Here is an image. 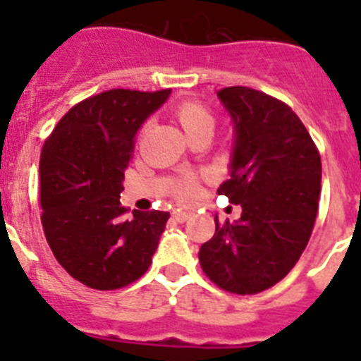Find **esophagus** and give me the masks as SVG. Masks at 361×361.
<instances>
[{"instance_id":"1","label":"esophagus","mask_w":361,"mask_h":361,"mask_svg":"<svg viewBox=\"0 0 361 361\" xmlns=\"http://www.w3.org/2000/svg\"><path fill=\"white\" fill-rule=\"evenodd\" d=\"M171 216H173L175 222H186V220L191 216V213L190 212H173V215Z\"/></svg>"}]
</instances>
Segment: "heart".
<instances>
[{
    "label": "heart",
    "instance_id": "1",
    "mask_svg": "<svg viewBox=\"0 0 361 361\" xmlns=\"http://www.w3.org/2000/svg\"><path fill=\"white\" fill-rule=\"evenodd\" d=\"M173 116L188 135H193V133L204 128L213 130V124H215V117H213L212 111L204 104L197 103V101L178 103L173 110ZM177 195L183 200H186V202H193V200L199 199V177L193 173H184L177 184Z\"/></svg>",
    "mask_w": 361,
    "mask_h": 361
}]
</instances>
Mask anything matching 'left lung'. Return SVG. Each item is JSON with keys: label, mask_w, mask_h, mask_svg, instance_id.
Returning <instances> with one entry per match:
<instances>
[{"label": "left lung", "mask_w": 361, "mask_h": 361, "mask_svg": "<svg viewBox=\"0 0 361 361\" xmlns=\"http://www.w3.org/2000/svg\"><path fill=\"white\" fill-rule=\"evenodd\" d=\"M235 124L231 178L219 195L240 204L237 222H219L199 251L215 286L257 295L288 275L304 253L317 220L322 161L291 106L247 86L216 92Z\"/></svg>", "instance_id": "obj_1"}]
</instances>
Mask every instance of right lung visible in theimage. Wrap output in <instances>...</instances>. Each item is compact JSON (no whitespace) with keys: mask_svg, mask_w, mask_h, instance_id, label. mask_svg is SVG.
<instances>
[{"mask_svg":"<svg viewBox=\"0 0 361 361\" xmlns=\"http://www.w3.org/2000/svg\"><path fill=\"white\" fill-rule=\"evenodd\" d=\"M170 88H114L70 108L39 159L41 224L54 257L75 280L99 291L126 288L152 264L168 212L121 206L137 130Z\"/></svg>","mask_w":361,"mask_h":361,"instance_id":"right-lung-1","label":"right lung"}]
</instances>
